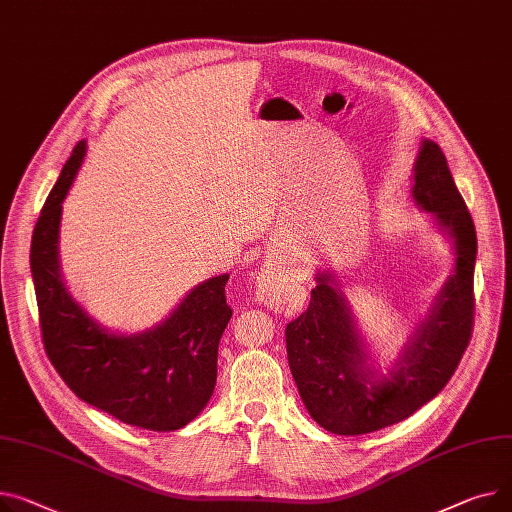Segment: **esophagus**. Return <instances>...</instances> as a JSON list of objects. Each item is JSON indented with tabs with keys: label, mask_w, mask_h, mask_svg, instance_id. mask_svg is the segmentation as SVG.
I'll return each instance as SVG.
<instances>
[{
	"label": "esophagus",
	"mask_w": 512,
	"mask_h": 512,
	"mask_svg": "<svg viewBox=\"0 0 512 512\" xmlns=\"http://www.w3.org/2000/svg\"><path fill=\"white\" fill-rule=\"evenodd\" d=\"M286 280L282 278L280 271L274 265H265L259 274H257V282H255V294L257 300L269 306H278L286 300Z\"/></svg>",
	"instance_id": "1"
}]
</instances>
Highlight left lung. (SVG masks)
Listing matches in <instances>:
<instances>
[{"label":"left lung","mask_w":512,"mask_h":512,"mask_svg":"<svg viewBox=\"0 0 512 512\" xmlns=\"http://www.w3.org/2000/svg\"><path fill=\"white\" fill-rule=\"evenodd\" d=\"M416 201L455 238V274L391 379L370 381L344 298L327 276L309 309L286 327V348L298 393L313 420L333 434L356 436L410 418L455 374L473 333V267L478 236L442 150L424 140L416 160Z\"/></svg>","instance_id":"left-lung-1"}]
</instances>
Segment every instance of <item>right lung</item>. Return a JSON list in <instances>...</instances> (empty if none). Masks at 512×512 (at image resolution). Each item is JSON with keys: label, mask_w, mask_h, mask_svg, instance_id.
Here are the masks:
<instances>
[{"label": "right lung", "mask_w": 512, "mask_h": 512, "mask_svg": "<svg viewBox=\"0 0 512 512\" xmlns=\"http://www.w3.org/2000/svg\"><path fill=\"white\" fill-rule=\"evenodd\" d=\"M84 152L86 144H76L32 232L30 271L45 352L82 401L129 426L179 430L208 405L216 387L218 344L232 317L228 274L197 286L148 333L121 337L100 329L67 294L57 265L61 201Z\"/></svg>", "instance_id": "right-lung-1"}]
</instances>
